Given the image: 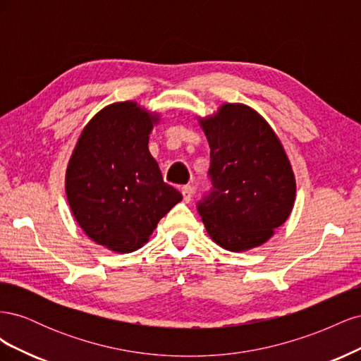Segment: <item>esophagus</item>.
<instances>
[{
	"instance_id": "34e87169",
	"label": "esophagus",
	"mask_w": 361,
	"mask_h": 361,
	"mask_svg": "<svg viewBox=\"0 0 361 361\" xmlns=\"http://www.w3.org/2000/svg\"><path fill=\"white\" fill-rule=\"evenodd\" d=\"M182 195H183V202L190 203L191 202V197H192V188L190 187V185H185V187H182Z\"/></svg>"
}]
</instances>
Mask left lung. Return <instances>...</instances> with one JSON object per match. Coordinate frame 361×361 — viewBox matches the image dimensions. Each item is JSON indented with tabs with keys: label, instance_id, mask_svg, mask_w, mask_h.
Returning <instances> with one entry per match:
<instances>
[{
	"label": "left lung",
	"instance_id": "left-lung-1",
	"mask_svg": "<svg viewBox=\"0 0 361 361\" xmlns=\"http://www.w3.org/2000/svg\"><path fill=\"white\" fill-rule=\"evenodd\" d=\"M211 147V192L197 211L212 241L228 251L259 247L288 220L297 183L274 130L253 108L224 104L200 118Z\"/></svg>",
	"mask_w": 361,
	"mask_h": 361
}]
</instances>
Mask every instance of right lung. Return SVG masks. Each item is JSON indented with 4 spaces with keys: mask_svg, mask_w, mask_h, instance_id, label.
<instances>
[{
    "mask_svg": "<svg viewBox=\"0 0 361 361\" xmlns=\"http://www.w3.org/2000/svg\"><path fill=\"white\" fill-rule=\"evenodd\" d=\"M158 120L133 101L108 105L85 125L68 164L66 195L76 223L116 253L143 247L182 200L149 152Z\"/></svg>",
    "mask_w": 361,
    "mask_h": 361,
    "instance_id": "add662e5",
    "label": "right lung"
}]
</instances>
